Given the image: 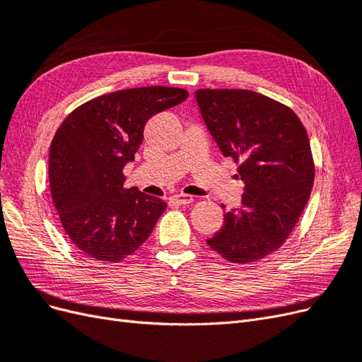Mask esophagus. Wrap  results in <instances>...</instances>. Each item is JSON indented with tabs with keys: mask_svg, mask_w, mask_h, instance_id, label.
Listing matches in <instances>:
<instances>
[{
	"mask_svg": "<svg viewBox=\"0 0 362 362\" xmlns=\"http://www.w3.org/2000/svg\"><path fill=\"white\" fill-rule=\"evenodd\" d=\"M170 202L178 204V205H187L193 202V196L192 194H184V193H178L170 196Z\"/></svg>",
	"mask_w": 362,
	"mask_h": 362,
	"instance_id": "esophagus-1",
	"label": "esophagus"
}]
</instances>
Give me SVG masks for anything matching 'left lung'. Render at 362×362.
<instances>
[{
    "mask_svg": "<svg viewBox=\"0 0 362 362\" xmlns=\"http://www.w3.org/2000/svg\"><path fill=\"white\" fill-rule=\"evenodd\" d=\"M201 116L225 157L240 163L242 208L225 213L206 240L225 259L246 264L286 242L310 199L314 161L296 113L269 96L243 89L196 90Z\"/></svg>",
    "mask_w": 362,
    "mask_h": 362,
    "instance_id": "1",
    "label": "left lung"
}]
</instances>
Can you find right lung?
<instances>
[{
    "mask_svg": "<svg viewBox=\"0 0 362 362\" xmlns=\"http://www.w3.org/2000/svg\"><path fill=\"white\" fill-rule=\"evenodd\" d=\"M178 87H136L80 105L63 120L49 148V187L62 226L83 254L119 262L146 242L168 204L125 189L148 120L187 100Z\"/></svg>",
    "mask_w": 362,
    "mask_h": 362,
    "instance_id": "obj_1",
    "label": "right lung"
}]
</instances>
